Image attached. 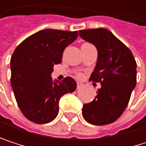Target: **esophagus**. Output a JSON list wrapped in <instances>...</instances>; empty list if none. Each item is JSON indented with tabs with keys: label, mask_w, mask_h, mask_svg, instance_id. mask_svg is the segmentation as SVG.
<instances>
[{
	"label": "esophagus",
	"mask_w": 146,
	"mask_h": 146,
	"mask_svg": "<svg viewBox=\"0 0 146 146\" xmlns=\"http://www.w3.org/2000/svg\"><path fill=\"white\" fill-rule=\"evenodd\" d=\"M83 85H84V84H83L82 83H79V82H78V83H77V89H80V88H81Z\"/></svg>",
	"instance_id": "esophagus-1"
}]
</instances>
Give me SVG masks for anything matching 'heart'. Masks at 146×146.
Instances as JSON below:
<instances>
[{
    "label": "heart",
    "mask_w": 146,
    "mask_h": 146,
    "mask_svg": "<svg viewBox=\"0 0 146 146\" xmlns=\"http://www.w3.org/2000/svg\"><path fill=\"white\" fill-rule=\"evenodd\" d=\"M77 77H78V78H81V77H82V74H81V73H78V74H77Z\"/></svg>",
    "instance_id": "b5f03b06"
}]
</instances>
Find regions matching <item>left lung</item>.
Masks as SVG:
<instances>
[{"mask_svg":"<svg viewBox=\"0 0 146 146\" xmlns=\"http://www.w3.org/2000/svg\"><path fill=\"white\" fill-rule=\"evenodd\" d=\"M79 36L95 44L98 59L90 81L101 83L96 96L84 104V118L94 125L115 122L127 107L136 85V62L131 50L106 29L79 30Z\"/></svg>","mask_w":146,"mask_h":146,"instance_id":"left-lung-1","label":"left lung"}]
</instances>
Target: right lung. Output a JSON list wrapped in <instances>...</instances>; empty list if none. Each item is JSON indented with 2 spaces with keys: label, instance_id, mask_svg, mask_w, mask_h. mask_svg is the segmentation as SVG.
Instances as JSON below:
<instances>
[{
  "label": "right lung",
  "instance_id": "add662e5",
  "mask_svg": "<svg viewBox=\"0 0 146 146\" xmlns=\"http://www.w3.org/2000/svg\"><path fill=\"white\" fill-rule=\"evenodd\" d=\"M78 31L44 29L15 49L11 58V84L17 103L31 122L44 124L56 118L60 98L77 88L75 80L65 78L53 83V67L62 62L64 49L77 39Z\"/></svg>",
  "mask_w": 146,
  "mask_h": 146
}]
</instances>
